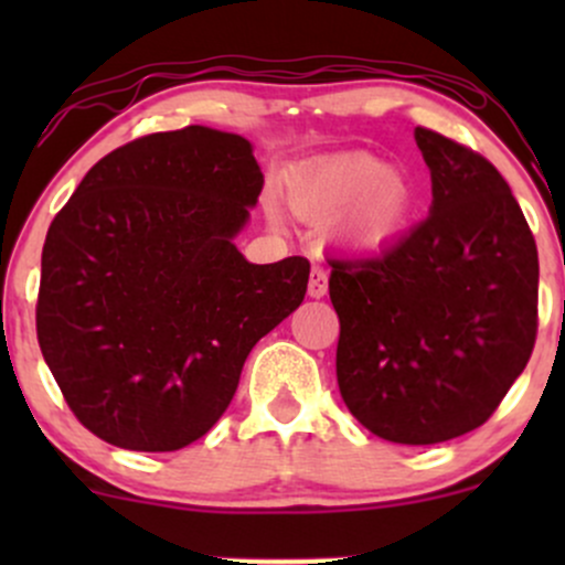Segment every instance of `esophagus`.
<instances>
[{"mask_svg":"<svg viewBox=\"0 0 565 565\" xmlns=\"http://www.w3.org/2000/svg\"><path fill=\"white\" fill-rule=\"evenodd\" d=\"M327 289H329V281H327V268H323V265H313V268H310L308 295L313 297V300H321V297L327 295Z\"/></svg>","mask_w":565,"mask_h":565,"instance_id":"34e87169","label":"esophagus"}]
</instances>
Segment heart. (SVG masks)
Returning <instances> with one entry per match:
<instances>
[{
    "instance_id": "obj_1",
    "label": "heart",
    "mask_w": 565,
    "mask_h": 565,
    "mask_svg": "<svg viewBox=\"0 0 565 565\" xmlns=\"http://www.w3.org/2000/svg\"><path fill=\"white\" fill-rule=\"evenodd\" d=\"M289 204L308 220H332L353 212L345 233L359 246H380L406 228L414 193L372 157H337L297 170L287 183Z\"/></svg>"
}]
</instances>
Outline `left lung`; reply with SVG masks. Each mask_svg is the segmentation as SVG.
Masks as SVG:
<instances>
[{"instance_id": "obj_1", "label": "left lung", "mask_w": 565, "mask_h": 565, "mask_svg": "<svg viewBox=\"0 0 565 565\" xmlns=\"http://www.w3.org/2000/svg\"><path fill=\"white\" fill-rule=\"evenodd\" d=\"M430 215L374 255L329 257L337 385L355 419L427 446L481 427L536 342L540 255L508 180L427 127Z\"/></svg>"}]
</instances>
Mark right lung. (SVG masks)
<instances>
[{
  "label": "right lung",
  "instance_id": "obj_1",
  "mask_svg": "<svg viewBox=\"0 0 565 565\" xmlns=\"http://www.w3.org/2000/svg\"><path fill=\"white\" fill-rule=\"evenodd\" d=\"M263 191L242 135L153 132L84 174L50 223L36 337L74 417L129 451H178L223 417L249 350L308 289L310 263L233 244Z\"/></svg>",
  "mask_w": 565,
  "mask_h": 565
}]
</instances>
